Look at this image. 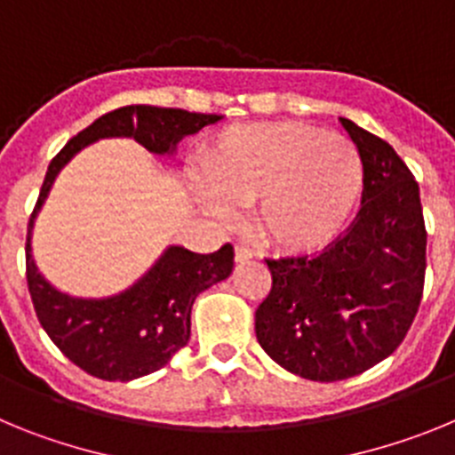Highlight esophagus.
<instances>
[{"mask_svg": "<svg viewBox=\"0 0 455 455\" xmlns=\"http://www.w3.org/2000/svg\"><path fill=\"white\" fill-rule=\"evenodd\" d=\"M252 257H255V255H252V251L246 246V243H236V246H235V262L236 264L251 262Z\"/></svg>", "mask_w": 455, "mask_h": 455, "instance_id": "obj_1", "label": "esophagus"}]
</instances>
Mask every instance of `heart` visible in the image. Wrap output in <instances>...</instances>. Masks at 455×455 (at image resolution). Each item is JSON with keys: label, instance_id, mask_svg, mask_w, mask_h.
<instances>
[{"label": "heart", "instance_id": "b5f03b06", "mask_svg": "<svg viewBox=\"0 0 455 455\" xmlns=\"http://www.w3.org/2000/svg\"><path fill=\"white\" fill-rule=\"evenodd\" d=\"M204 209L235 223L255 203L259 235L291 252L328 246L347 228L364 187L360 152L347 136L305 123H248L220 132L203 152Z\"/></svg>", "mask_w": 455, "mask_h": 455}]
</instances>
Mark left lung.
Returning a JSON list of instances; mask_svg holds the SVG:
<instances>
[{
  "instance_id": "left-lung-1",
  "label": "left lung",
  "mask_w": 455,
  "mask_h": 455,
  "mask_svg": "<svg viewBox=\"0 0 455 455\" xmlns=\"http://www.w3.org/2000/svg\"><path fill=\"white\" fill-rule=\"evenodd\" d=\"M339 120L363 159V207L319 255L267 259L273 284L255 312L271 360L319 383L357 376L399 348L426 275L415 175L387 140Z\"/></svg>"
}]
</instances>
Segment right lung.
Wrapping results in <instances>:
<instances>
[{
	"mask_svg": "<svg viewBox=\"0 0 455 455\" xmlns=\"http://www.w3.org/2000/svg\"><path fill=\"white\" fill-rule=\"evenodd\" d=\"M219 120L220 116L191 114L184 108L120 107L72 136L50 162L27 232V284L36 316L50 339L70 363L91 376L124 383L168 364L191 337L193 300L230 275L235 251L225 243L220 251L198 255L182 246H168L155 267L130 289L108 299H75L52 287L36 267L31 255L36 216L59 171L95 140L127 136L155 155H172L184 136Z\"/></svg>",
	"mask_w": 455,
	"mask_h": 455,
	"instance_id": "1",
	"label": "right lung"
}]
</instances>
